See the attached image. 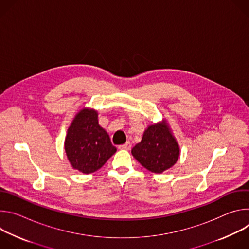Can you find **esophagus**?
<instances>
[{
	"mask_svg": "<svg viewBox=\"0 0 249 249\" xmlns=\"http://www.w3.org/2000/svg\"><path fill=\"white\" fill-rule=\"evenodd\" d=\"M131 147H132V145H131L130 142H126L125 144L120 145L118 148H119L120 150H127V151H129V150H131Z\"/></svg>",
	"mask_w": 249,
	"mask_h": 249,
	"instance_id": "esophagus-1",
	"label": "esophagus"
}]
</instances>
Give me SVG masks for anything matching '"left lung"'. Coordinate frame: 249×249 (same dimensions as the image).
I'll use <instances>...</instances> for the list:
<instances>
[{"mask_svg": "<svg viewBox=\"0 0 249 249\" xmlns=\"http://www.w3.org/2000/svg\"><path fill=\"white\" fill-rule=\"evenodd\" d=\"M133 157L148 170L161 173L173 166L180 148L165 119L148 126L143 138L131 151Z\"/></svg>", "mask_w": 249, "mask_h": 249, "instance_id": "1", "label": "left lung"}]
</instances>
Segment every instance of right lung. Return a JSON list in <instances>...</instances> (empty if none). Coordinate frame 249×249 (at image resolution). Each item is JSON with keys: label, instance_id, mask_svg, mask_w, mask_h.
Masks as SVG:
<instances>
[{"label": "right lung", "instance_id": "1", "mask_svg": "<svg viewBox=\"0 0 249 249\" xmlns=\"http://www.w3.org/2000/svg\"><path fill=\"white\" fill-rule=\"evenodd\" d=\"M65 152L74 169L85 174L98 170L116 153L109 135L98 124L95 109H81L68 128Z\"/></svg>", "mask_w": 249, "mask_h": 249}]
</instances>
